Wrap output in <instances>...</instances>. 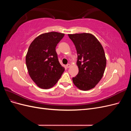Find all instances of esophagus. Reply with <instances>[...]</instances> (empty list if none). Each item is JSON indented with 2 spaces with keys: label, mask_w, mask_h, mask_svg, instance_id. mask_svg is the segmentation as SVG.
<instances>
[{
  "label": "esophagus",
  "mask_w": 131,
  "mask_h": 131,
  "mask_svg": "<svg viewBox=\"0 0 131 131\" xmlns=\"http://www.w3.org/2000/svg\"><path fill=\"white\" fill-rule=\"evenodd\" d=\"M70 64H67V65H66V67H67V68H70Z\"/></svg>",
  "instance_id": "esophagus-1"
}]
</instances>
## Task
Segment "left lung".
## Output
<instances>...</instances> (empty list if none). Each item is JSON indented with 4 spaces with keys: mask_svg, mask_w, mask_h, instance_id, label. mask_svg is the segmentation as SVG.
Returning a JSON list of instances; mask_svg holds the SVG:
<instances>
[{
    "mask_svg": "<svg viewBox=\"0 0 131 131\" xmlns=\"http://www.w3.org/2000/svg\"><path fill=\"white\" fill-rule=\"evenodd\" d=\"M76 47L79 73L73 82L82 91L94 88L100 81L105 71L106 60L102 45L90 33L68 34Z\"/></svg>",
    "mask_w": 131,
    "mask_h": 131,
    "instance_id": "1",
    "label": "left lung"
}]
</instances>
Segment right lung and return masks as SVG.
Instances as JSON below:
<instances>
[{"instance_id":"obj_1","label":"right lung","mask_w":131,"mask_h":131,"mask_svg":"<svg viewBox=\"0 0 131 131\" xmlns=\"http://www.w3.org/2000/svg\"><path fill=\"white\" fill-rule=\"evenodd\" d=\"M64 36L56 31L43 33L31 42L26 56L30 77L42 89H49L56 84L64 71L58 61L56 47Z\"/></svg>"}]
</instances>
